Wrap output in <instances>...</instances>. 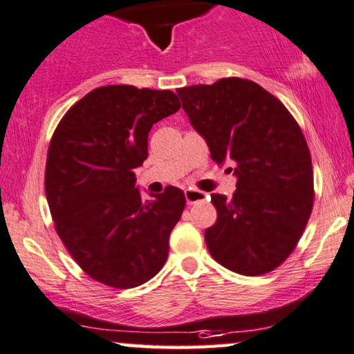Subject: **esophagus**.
Masks as SVG:
<instances>
[{
  "label": "esophagus",
  "mask_w": 354,
  "mask_h": 354,
  "mask_svg": "<svg viewBox=\"0 0 354 354\" xmlns=\"http://www.w3.org/2000/svg\"><path fill=\"white\" fill-rule=\"evenodd\" d=\"M185 196H186L187 204H196V202H202V201L209 199V196H207L204 191L192 189V187H191V189H186L185 191Z\"/></svg>",
  "instance_id": "1"
}]
</instances>
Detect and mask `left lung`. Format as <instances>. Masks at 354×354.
<instances>
[{
	"label": "left lung",
	"mask_w": 354,
	"mask_h": 354,
	"mask_svg": "<svg viewBox=\"0 0 354 354\" xmlns=\"http://www.w3.org/2000/svg\"><path fill=\"white\" fill-rule=\"evenodd\" d=\"M192 128L216 163L232 162V199L212 194L216 221L205 243L216 262L241 275L275 270L295 251L314 204L308 142L293 115L259 84L223 77L178 88Z\"/></svg>",
	"instance_id": "obj_1"
}]
</instances>
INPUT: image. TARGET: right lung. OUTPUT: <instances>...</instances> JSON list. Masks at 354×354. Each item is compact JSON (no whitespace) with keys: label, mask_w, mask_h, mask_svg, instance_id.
Returning <instances> with one entry per match:
<instances>
[{"label":"right lung","mask_w":354,"mask_h":354,"mask_svg":"<svg viewBox=\"0 0 354 354\" xmlns=\"http://www.w3.org/2000/svg\"><path fill=\"white\" fill-rule=\"evenodd\" d=\"M181 108L171 91L93 88L61 118L51 136L45 194L61 241L91 279L134 288L157 275L185 192L167 186L142 202L134 168L149 157V131Z\"/></svg>","instance_id":"right-lung-1"}]
</instances>
